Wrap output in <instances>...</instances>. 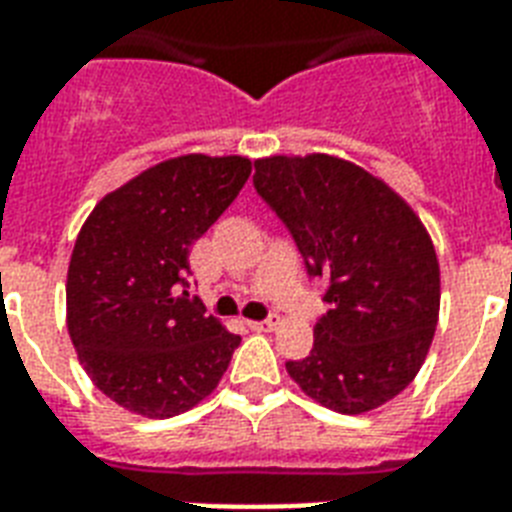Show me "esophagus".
I'll list each match as a JSON object with an SVG mask.
<instances>
[{"instance_id": "34e87169", "label": "esophagus", "mask_w": 512, "mask_h": 512, "mask_svg": "<svg viewBox=\"0 0 512 512\" xmlns=\"http://www.w3.org/2000/svg\"><path fill=\"white\" fill-rule=\"evenodd\" d=\"M247 327L252 329V332H271L273 327H276V321L268 319V321H247Z\"/></svg>"}]
</instances>
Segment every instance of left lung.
I'll return each mask as SVG.
<instances>
[{"label":"left lung","instance_id":"left-lung-1","mask_svg":"<svg viewBox=\"0 0 512 512\" xmlns=\"http://www.w3.org/2000/svg\"><path fill=\"white\" fill-rule=\"evenodd\" d=\"M255 188L311 276L329 281L313 350L287 361L305 396L364 414L417 377L436 335L441 271L425 225L388 183L340 156H268Z\"/></svg>","mask_w":512,"mask_h":512}]
</instances>
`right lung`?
<instances>
[{
    "label": "right lung",
    "instance_id": "1",
    "mask_svg": "<svg viewBox=\"0 0 512 512\" xmlns=\"http://www.w3.org/2000/svg\"><path fill=\"white\" fill-rule=\"evenodd\" d=\"M247 156L185 154L95 204L76 236L66 324L95 388L124 409L167 420L217 388L241 337L191 300L193 241L247 183Z\"/></svg>",
    "mask_w": 512,
    "mask_h": 512
}]
</instances>
